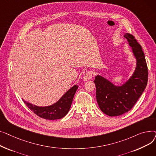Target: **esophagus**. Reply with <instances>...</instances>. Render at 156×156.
Returning <instances> with one entry per match:
<instances>
[{"mask_svg":"<svg viewBox=\"0 0 156 156\" xmlns=\"http://www.w3.org/2000/svg\"><path fill=\"white\" fill-rule=\"evenodd\" d=\"M93 74L94 73L92 71H89L87 72L83 76V80L84 81H88V80H91L92 76H93Z\"/></svg>","mask_w":156,"mask_h":156,"instance_id":"1","label":"esophagus"}]
</instances>
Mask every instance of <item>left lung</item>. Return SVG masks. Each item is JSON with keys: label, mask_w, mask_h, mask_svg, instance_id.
<instances>
[{"label": "left lung", "mask_w": 156, "mask_h": 156, "mask_svg": "<svg viewBox=\"0 0 156 156\" xmlns=\"http://www.w3.org/2000/svg\"><path fill=\"white\" fill-rule=\"evenodd\" d=\"M132 47L136 59L133 75L121 86H115L107 79L97 75L94 81L97 101L101 110L109 116H118L129 111L142 94L148 81V68L141 45L129 34L124 36Z\"/></svg>", "instance_id": "8db88e82"}]
</instances>
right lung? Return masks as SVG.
Segmentation results:
<instances>
[{"instance_id": "1", "label": "right lung", "mask_w": 156, "mask_h": 156, "mask_svg": "<svg viewBox=\"0 0 156 156\" xmlns=\"http://www.w3.org/2000/svg\"><path fill=\"white\" fill-rule=\"evenodd\" d=\"M78 88V86L76 85L73 86L56 103L47 107H39L23 101L31 111L40 118L48 120L61 119L69 112Z\"/></svg>"}]
</instances>
